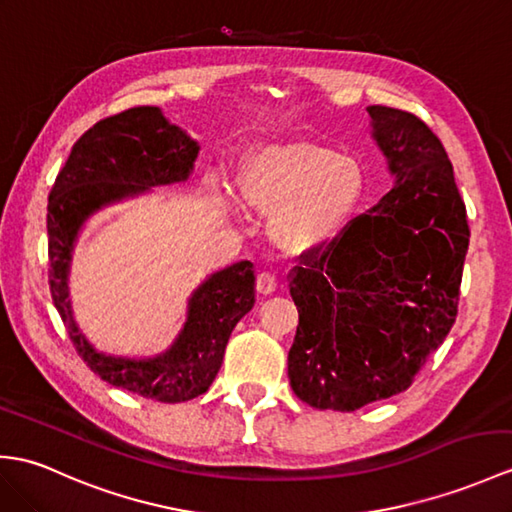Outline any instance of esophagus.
Returning <instances> with one entry per match:
<instances>
[{
    "label": "esophagus",
    "instance_id": "34e87169",
    "mask_svg": "<svg viewBox=\"0 0 512 512\" xmlns=\"http://www.w3.org/2000/svg\"><path fill=\"white\" fill-rule=\"evenodd\" d=\"M277 290V277L275 272L270 270H261L257 275V292L259 294H272Z\"/></svg>",
    "mask_w": 512,
    "mask_h": 512
}]
</instances>
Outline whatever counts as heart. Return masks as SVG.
<instances>
[{"label":"heart","mask_w":512,"mask_h":512,"mask_svg":"<svg viewBox=\"0 0 512 512\" xmlns=\"http://www.w3.org/2000/svg\"><path fill=\"white\" fill-rule=\"evenodd\" d=\"M362 194L360 165L310 141L259 148L242 172L246 205L272 213L270 237L290 253L334 240L358 209Z\"/></svg>","instance_id":"1"}]
</instances>
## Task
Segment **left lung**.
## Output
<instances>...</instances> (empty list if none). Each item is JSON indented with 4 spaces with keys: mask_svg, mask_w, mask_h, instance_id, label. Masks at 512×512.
Listing matches in <instances>:
<instances>
[{
    "mask_svg": "<svg viewBox=\"0 0 512 512\" xmlns=\"http://www.w3.org/2000/svg\"><path fill=\"white\" fill-rule=\"evenodd\" d=\"M395 178L377 205L294 268V395L353 412L410 388L458 314L467 209L447 152L417 115L366 106Z\"/></svg>",
    "mask_w": 512,
    "mask_h": 512,
    "instance_id": "left-lung-1",
    "label": "left lung"
}]
</instances>
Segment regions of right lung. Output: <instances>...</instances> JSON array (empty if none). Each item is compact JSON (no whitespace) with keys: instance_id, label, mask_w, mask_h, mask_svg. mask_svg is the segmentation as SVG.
<instances>
[{"instance_id":"add662e5","label":"right lung","mask_w":512,"mask_h":512,"mask_svg":"<svg viewBox=\"0 0 512 512\" xmlns=\"http://www.w3.org/2000/svg\"><path fill=\"white\" fill-rule=\"evenodd\" d=\"M198 150V141L159 106H135L76 141L47 200L50 292L80 358L111 386L163 403L194 399L216 379L231 331L255 305L253 264L237 261L202 281L187 301L183 329L163 353L124 358L98 351L80 331L69 301L71 253L93 213L152 187L185 183Z\"/></svg>"}]
</instances>
